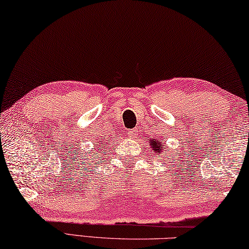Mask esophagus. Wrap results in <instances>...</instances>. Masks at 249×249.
Listing matches in <instances>:
<instances>
[{"label":"esophagus","mask_w":249,"mask_h":249,"mask_svg":"<svg viewBox=\"0 0 249 249\" xmlns=\"http://www.w3.org/2000/svg\"><path fill=\"white\" fill-rule=\"evenodd\" d=\"M138 132H139L138 131V129H131L127 132V136L130 138V139H134V138L138 136Z\"/></svg>","instance_id":"34e87169"}]
</instances>
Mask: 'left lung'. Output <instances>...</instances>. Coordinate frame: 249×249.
<instances>
[{"label":"left lung","mask_w":249,"mask_h":249,"mask_svg":"<svg viewBox=\"0 0 249 249\" xmlns=\"http://www.w3.org/2000/svg\"><path fill=\"white\" fill-rule=\"evenodd\" d=\"M150 143H151V149L153 150L154 153H161L162 150L164 149V146H163V142L160 140H150Z\"/></svg>","instance_id":"1"}]
</instances>
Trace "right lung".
<instances>
[{"instance_id": "obj_1", "label": "right lung", "mask_w": 249, "mask_h": 249, "mask_svg": "<svg viewBox=\"0 0 249 249\" xmlns=\"http://www.w3.org/2000/svg\"><path fill=\"white\" fill-rule=\"evenodd\" d=\"M106 143H107V144L106 145ZM108 144H109V142H105L104 140H103V142L99 141V142H98V145H97V151H98V150H100V149H105Z\"/></svg>"}]
</instances>
